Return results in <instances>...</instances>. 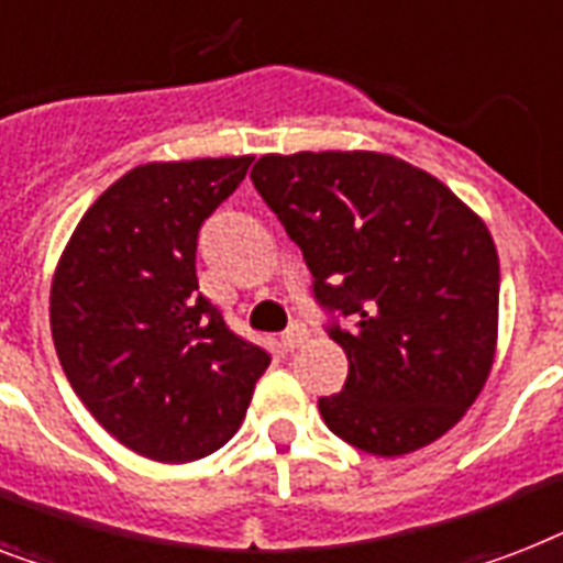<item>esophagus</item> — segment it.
Segmentation results:
<instances>
[{"label": "esophagus", "mask_w": 563, "mask_h": 563, "mask_svg": "<svg viewBox=\"0 0 563 563\" xmlns=\"http://www.w3.org/2000/svg\"><path fill=\"white\" fill-rule=\"evenodd\" d=\"M309 338V332H306V327H300V323H295V327L283 335V350H297V346H303V341Z\"/></svg>", "instance_id": "1"}]
</instances>
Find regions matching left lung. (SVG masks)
<instances>
[{
  "mask_svg": "<svg viewBox=\"0 0 563 563\" xmlns=\"http://www.w3.org/2000/svg\"><path fill=\"white\" fill-rule=\"evenodd\" d=\"M254 187L300 245L314 297L353 329L323 422L373 456L445 437L486 387L497 353L500 260L486 222L437 176L373 150L268 153Z\"/></svg>",
  "mask_w": 563,
  "mask_h": 563,
  "instance_id": "obj_1",
  "label": "left lung"
}]
</instances>
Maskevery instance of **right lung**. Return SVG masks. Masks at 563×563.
Segmentation results:
<instances>
[{
	"label": "right lung",
	"mask_w": 563,
	"mask_h": 563,
	"mask_svg": "<svg viewBox=\"0 0 563 563\" xmlns=\"http://www.w3.org/2000/svg\"><path fill=\"white\" fill-rule=\"evenodd\" d=\"M254 155L150 162L91 202L59 254L52 335L100 428L155 463H194L240 431L268 353L196 280V236Z\"/></svg>",
	"instance_id": "right-lung-1"
}]
</instances>
